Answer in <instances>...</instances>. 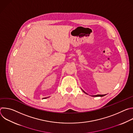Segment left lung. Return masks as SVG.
Segmentation results:
<instances>
[{
  "mask_svg": "<svg viewBox=\"0 0 133 133\" xmlns=\"http://www.w3.org/2000/svg\"><path fill=\"white\" fill-rule=\"evenodd\" d=\"M82 90L83 91V92H85V94H87L85 91H84L83 89H82ZM106 95V94L105 95H92V96H94V97H103V96H105Z\"/></svg>",
  "mask_w": 133,
  "mask_h": 133,
  "instance_id": "obj_1",
  "label": "left lung"
}]
</instances>
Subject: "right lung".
I'll list each match as a JSON object with an SVG mask.
<instances>
[{
    "label": "right lung",
    "mask_w": 133,
    "mask_h": 133,
    "mask_svg": "<svg viewBox=\"0 0 133 133\" xmlns=\"http://www.w3.org/2000/svg\"><path fill=\"white\" fill-rule=\"evenodd\" d=\"M48 98V97H45V98H44L43 99H45V98Z\"/></svg>",
    "instance_id": "right-lung-1"
}]
</instances>
